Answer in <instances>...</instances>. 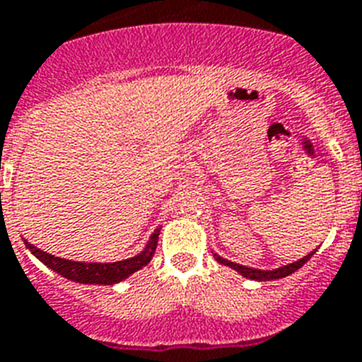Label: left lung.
Segmentation results:
<instances>
[{"label":"left lung","mask_w":362,"mask_h":362,"mask_svg":"<svg viewBox=\"0 0 362 362\" xmlns=\"http://www.w3.org/2000/svg\"><path fill=\"white\" fill-rule=\"evenodd\" d=\"M315 253H316V250H313V252L307 253V255L301 257V259H298V261L288 262V264H283V267H279V268H272V270H261V268L244 267V264H238V262L228 261V259H223V257H220L218 253H214V252H213V255H214V259L220 262V264L233 268V270H237L238 274L246 277V279H253V281H272V279H281V277L291 276V274H294L296 270H300V268L303 267V264H305L310 257L315 255Z\"/></svg>","instance_id":"8db88e82"}]
</instances>
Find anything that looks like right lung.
I'll list each match as a JSON object with an SVG mask.
<instances>
[{"label": "right lung", "mask_w": 362, "mask_h": 362, "mask_svg": "<svg viewBox=\"0 0 362 362\" xmlns=\"http://www.w3.org/2000/svg\"><path fill=\"white\" fill-rule=\"evenodd\" d=\"M159 235L160 228H157L151 233V237L148 238L142 252L136 253L134 257H129V259L115 262L70 261V259H62V257H55L52 253L44 252L40 247L33 246L31 242L23 240V244L49 270L57 272L59 276L66 277L70 281L85 283V285H116V283L127 279L134 272H139L140 268H144L151 261L155 247H157V240H159Z\"/></svg>", "instance_id": "right-lung-1"}]
</instances>
